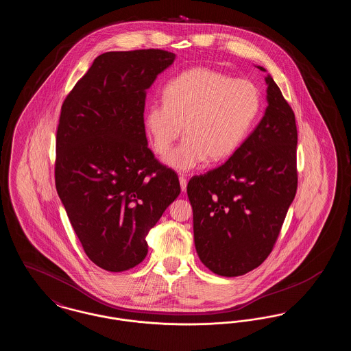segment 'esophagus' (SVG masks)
<instances>
[{
	"label": "esophagus",
	"mask_w": 351,
	"mask_h": 351,
	"mask_svg": "<svg viewBox=\"0 0 351 351\" xmlns=\"http://www.w3.org/2000/svg\"><path fill=\"white\" fill-rule=\"evenodd\" d=\"M179 182H180V188H182V191L184 192V191L186 189V178L182 175V176L179 178Z\"/></svg>",
	"instance_id": "esophagus-1"
}]
</instances>
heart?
Instances as JSON below:
<instances>
[{
	"instance_id": "1",
	"label": "heart",
	"mask_w": 351,
	"mask_h": 351,
	"mask_svg": "<svg viewBox=\"0 0 351 351\" xmlns=\"http://www.w3.org/2000/svg\"><path fill=\"white\" fill-rule=\"evenodd\" d=\"M163 105L145 112V126L154 150L166 155L182 135L186 136L166 159L169 167L189 171L208 159L233 156L250 133L261 110L258 88L206 67L185 69L162 92Z\"/></svg>"
}]
</instances>
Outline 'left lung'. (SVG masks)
<instances>
[{"label": "left lung", "mask_w": 351, "mask_h": 351, "mask_svg": "<svg viewBox=\"0 0 351 351\" xmlns=\"http://www.w3.org/2000/svg\"><path fill=\"white\" fill-rule=\"evenodd\" d=\"M265 80L268 105L255 130L222 166L186 186L196 251L221 276L245 275L266 261L298 189L295 113L274 79Z\"/></svg>", "instance_id": "1"}]
</instances>
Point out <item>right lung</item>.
Returning a JSON list of instances; mask_svg holds the SVG:
<instances>
[{
  "mask_svg": "<svg viewBox=\"0 0 351 351\" xmlns=\"http://www.w3.org/2000/svg\"><path fill=\"white\" fill-rule=\"evenodd\" d=\"M175 56L105 52L62 105L56 191L85 254L110 272L146 258V235L180 193L176 172L149 149L143 119L146 90Z\"/></svg>",
  "mask_w": 351,
  "mask_h": 351,
  "instance_id": "add662e5",
  "label": "right lung"
}]
</instances>
